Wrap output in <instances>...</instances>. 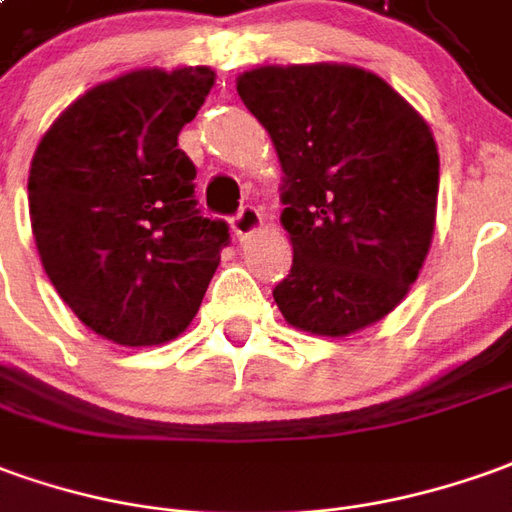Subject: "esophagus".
Wrapping results in <instances>:
<instances>
[{
  "instance_id": "obj_1",
  "label": "esophagus",
  "mask_w": 512,
  "mask_h": 512,
  "mask_svg": "<svg viewBox=\"0 0 512 512\" xmlns=\"http://www.w3.org/2000/svg\"><path fill=\"white\" fill-rule=\"evenodd\" d=\"M262 211L256 209V206H242V209L236 211V217L231 220V228H234L236 239H248L256 231H262Z\"/></svg>"
}]
</instances>
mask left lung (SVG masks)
<instances>
[{
    "label": "left lung",
    "instance_id": "8db88e82",
    "mask_svg": "<svg viewBox=\"0 0 512 512\" xmlns=\"http://www.w3.org/2000/svg\"><path fill=\"white\" fill-rule=\"evenodd\" d=\"M236 91L284 169L292 267L273 290L284 320L345 337L390 315L435 234L440 158L424 116L348 63L259 66Z\"/></svg>",
    "mask_w": 512,
    "mask_h": 512
}]
</instances>
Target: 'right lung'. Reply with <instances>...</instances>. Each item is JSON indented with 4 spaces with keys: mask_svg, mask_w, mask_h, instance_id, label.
<instances>
[{
    "mask_svg": "<svg viewBox=\"0 0 512 512\" xmlns=\"http://www.w3.org/2000/svg\"><path fill=\"white\" fill-rule=\"evenodd\" d=\"M211 86L209 66L136 69L77 97L38 142L35 248L66 306L105 340H175L231 239L197 209V169L178 147Z\"/></svg>",
    "mask_w": 512,
    "mask_h": 512,
    "instance_id": "add662e5",
    "label": "right lung"
}]
</instances>
